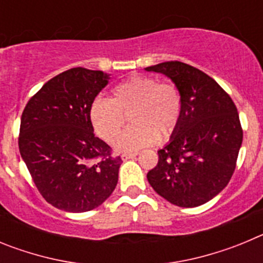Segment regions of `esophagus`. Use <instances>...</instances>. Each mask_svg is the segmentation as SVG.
I'll list each match as a JSON object with an SVG mask.
<instances>
[{
	"instance_id": "34e87169",
	"label": "esophagus",
	"mask_w": 263,
	"mask_h": 263,
	"mask_svg": "<svg viewBox=\"0 0 263 263\" xmlns=\"http://www.w3.org/2000/svg\"><path fill=\"white\" fill-rule=\"evenodd\" d=\"M137 155H138V152L136 153H124V154L121 155V158L124 160H127V159H133V158H136Z\"/></svg>"
}]
</instances>
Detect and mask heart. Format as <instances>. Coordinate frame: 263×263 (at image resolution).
<instances>
[{
  "label": "heart",
  "mask_w": 263,
  "mask_h": 263,
  "mask_svg": "<svg viewBox=\"0 0 263 263\" xmlns=\"http://www.w3.org/2000/svg\"><path fill=\"white\" fill-rule=\"evenodd\" d=\"M130 111L133 127L120 136L124 118ZM182 116V97L175 85L158 84L148 76H132L116 85L110 100L96 99L89 106V121L105 142H115L120 153H136L154 145L160 137H168Z\"/></svg>",
  "instance_id": "obj_1"
}]
</instances>
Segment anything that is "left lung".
<instances>
[{
	"instance_id": "1",
	"label": "left lung",
	"mask_w": 263,
	"mask_h": 263,
	"mask_svg": "<svg viewBox=\"0 0 263 263\" xmlns=\"http://www.w3.org/2000/svg\"><path fill=\"white\" fill-rule=\"evenodd\" d=\"M171 79L182 97V116L147 180L171 204L194 208L227 187L242 143L237 108L229 95L200 69L182 62L146 67Z\"/></svg>"
}]
</instances>
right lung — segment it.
<instances>
[{"instance_id":"add662e5","label":"right lung","mask_w":263,"mask_h":263,"mask_svg":"<svg viewBox=\"0 0 263 263\" xmlns=\"http://www.w3.org/2000/svg\"><path fill=\"white\" fill-rule=\"evenodd\" d=\"M103 71L71 68L48 80L21 117L20 153L47 203L71 213L104 203L118 182L120 157L93 134L89 106L109 83Z\"/></svg>"}]
</instances>
